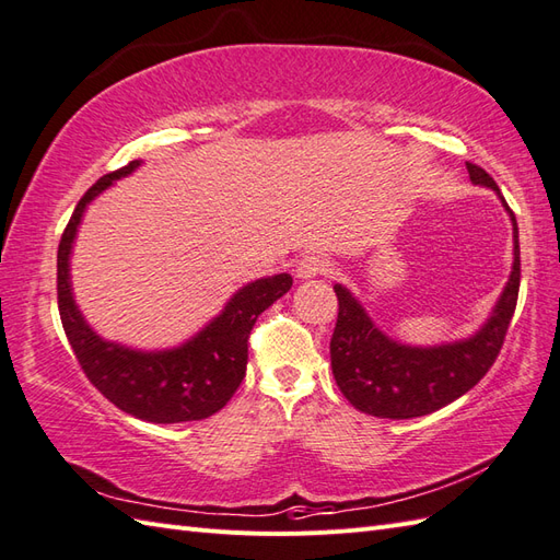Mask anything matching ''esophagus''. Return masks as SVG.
<instances>
[{"label": "esophagus", "instance_id": "34e87169", "mask_svg": "<svg viewBox=\"0 0 560 560\" xmlns=\"http://www.w3.org/2000/svg\"><path fill=\"white\" fill-rule=\"evenodd\" d=\"M329 271V262L319 255H305L301 262L295 267V277L298 279H315Z\"/></svg>", "mask_w": 560, "mask_h": 560}]
</instances>
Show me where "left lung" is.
Masks as SVG:
<instances>
[{
	"instance_id": "8db88e82",
	"label": "left lung",
	"mask_w": 560,
	"mask_h": 560,
	"mask_svg": "<svg viewBox=\"0 0 560 560\" xmlns=\"http://www.w3.org/2000/svg\"><path fill=\"white\" fill-rule=\"evenodd\" d=\"M475 186L491 188L513 221V269L491 315L472 336L439 346H410L376 327L365 305L336 283L339 319L331 336V372L350 406L374 418L410 420L448 406L482 380L497 360L520 291L517 221L482 166L467 162Z\"/></svg>"
}]
</instances>
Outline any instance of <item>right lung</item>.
Here are the masks:
<instances>
[{"instance_id":"add662e5","label":"right lung","mask_w":560,"mask_h":560,"mask_svg":"<svg viewBox=\"0 0 560 560\" xmlns=\"http://www.w3.org/2000/svg\"><path fill=\"white\" fill-rule=\"evenodd\" d=\"M140 164L133 160L119 172L102 176L75 205L63 229L57 253L61 324L85 376L116 408L154 424L205 420L236 394L248 365V336L255 319L289 293L293 279L275 275L241 285L217 317L174 348L140 350L102 339L73 298L71 253L88 205L114 186V180L131 176Z\"/></svg>"}]
</instances>
